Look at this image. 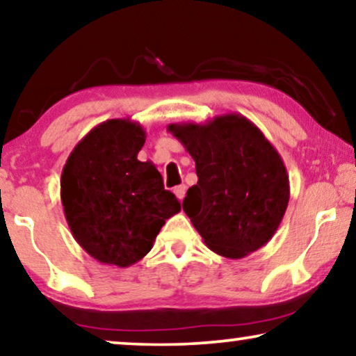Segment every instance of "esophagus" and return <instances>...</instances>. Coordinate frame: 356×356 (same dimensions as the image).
<instances>
[{"instance_id":"obj_1","label":"esophagus","mask_w":356,"mask_h":356,"mask_svg":"<svg viewBox=\"0 0 356 356\" xmlns=\"http://www.w3.org/2000/svg\"><path fill=\"white\" fill-rule=\"evenodd\" d=\"M173 193L177 194V197L179 199V201H183L184 194H186V186H184V184H179V186H175Z\"/></svg>"}]
</instances>
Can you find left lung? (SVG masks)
Masks as SVG:
<instances>
[{"instance_id": "left-lung-1", "label": "left lung", "mask_w": 356, "mask_h": 356, "mask_svg": "<svg viewBox=\"0 0 356 356\" xmlns=\"http://www.w3.org/2000/svg\"><path fill=\"white\" fill-rule=\"evenodd\" d=\"M168 131L196 162L197 184L188 189L183 211L207 248L241 259L264 246L285 216L290 181L262 131L240 113L173 123Z\"/></svg>"}]
</instances>
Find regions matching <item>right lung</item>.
Masks as SVG:
<instances>
[{"instance_id":"1","label":"right lung","mask_w":356,"mask_h":356,"mask_svg":"<svg viewBox=\"0 0 356 356\" xmlns=\"http://www.w3.org/2000/svg\"><path fill=\"white\" fill-rule=\"evenodd\" d=\"M143 126L106 120L82 138L61 173V204L72 236L102 264L129 267L152 250L165 220L181 211L152 162L138 160Z\"/></svg>"}]
</instances>
